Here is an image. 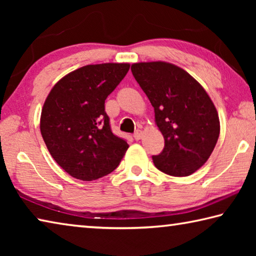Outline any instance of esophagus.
Instances as JSON below:
<instances>
[{
  "label": "esophagus",
  "mask_w": 256,
  "mask_h": 256,
  "mask_svg": "<svg viewBox=\"0 0 256 256\" xmlns=\"http://www.w3.org/2000/svg\"><path fill=\"white\" fill-rule=\"evenodd\" d=\"M133 136H134V138H136V140H140V138H142V131H140V130H136V131L134 132Z\"/></svg>",
  "instance_id": "1"
}]
</instances>
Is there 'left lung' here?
Instances as JSON below:
<instances>
[{"label":"left lung","mask_w":256,"mask_h":256,"mask_svg":"<svg viewBox=\"0 0 256 256\" xmlns=\"http://www.w3.org/2000/svg\"><path fill=\"white\" fill-rule=\"evenodd\" d=\"M132 74L154 108L164 146L154 166L170 176H188L206 164L220 133L218 112L206 90L183 68L166 62L136 63Z\"/></svg>","instance_id":"obj_1"}]
</instances>
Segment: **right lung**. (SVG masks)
<instances>
[{"instance_id":"add662e5","label":"right lung","mask_w":256,"mask_h":256,"mask_svg":"<svg viewBox=\"0 0 256 256\" xmlns=\"http://www.w3.org/2000/svg\"><path fill=\"white\" fill-rule=\"evenodd\" d=\"M128 70V63L82 66L62 78L46 98L42 136L55 162L74 178L108 175L126 152V140L112 132L105 100Z\"/></svg>"}]
</instances>
